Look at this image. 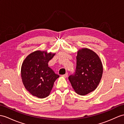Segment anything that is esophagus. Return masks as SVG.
<instances>
[{"label": "esophagus", "mask_w": 124, "mask_h": 124, "mask_svg": "<svg viewBox=\"0 0 124 124\" xmlns=\"http://www.w3.org/2000/svg\"><path fill=\"white\" fill-rule=\"evenodd\" d=\"M67 76H68V74H67V73H66L65 74L62 75V77H64V78H66Z\"/></svg>", "instance_id": "obj_1"}]
</instances>
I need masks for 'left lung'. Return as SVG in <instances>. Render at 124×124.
<instances>
[{"label":"left lung","mask_w":124,"mask_h":124,"mask_svg":"<svg viewBox=\"0 0 124 124\" xmlns=\"http://www.w3.org/2000/svg\"><path fill=\"white\" fill-rule=\"evenodd\" d=\"M76 69L68 77L77 94L84 96L95 90L101 79L103 67L99 56L87 48L79 49L76 57Z\"/></svg>","instance_id":"8db88e82"}]
</instances>
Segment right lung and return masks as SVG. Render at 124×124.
<instances>
[{
    "label": "right lung",
    "instance_id": "add662e5",
    "mask_svg": "<svg viewBox=\"0 0 124 124\" xmlns=\"http://www.w3.org/2000/svg\"><path fill=\"white\" fill-rule=\"evenodd\" d=\"M55 53L36 50L23 60L21 68L22 81L27 91L39 98L49 95L54 82L59 76L56 74L48 62Z\"/></svg>",
    "mask_w": 124,
    "mask_h": 124
}]
</instances>
